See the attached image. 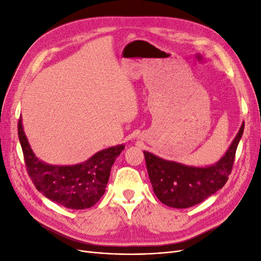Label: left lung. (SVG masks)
Here are the masks:
<instances>
[{"label": "left lung", "instance_id": "obj_1", "mask_svg": "<svg viewBox=\"0 0 261 261\" xmlns=\"http://www.w3.org/2000/svg\"><path fill=\"white\" fill-rule=\"evenodd\" d=\"M243 132L244 123L225 154L211 167H188L144 151L149 178L158 199L169 207L183 209L217 193L231 174Z\"/></svg>", "mask_w": 261, "mask_h": 261}]
</instances>
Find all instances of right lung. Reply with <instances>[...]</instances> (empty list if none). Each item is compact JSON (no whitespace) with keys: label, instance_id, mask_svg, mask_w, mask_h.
<instances>
[{"label":"right lung","instance_id":"add662e5","mask_svg":"<svg viewBox=\"0 0 261 261\" xmlns=\"http://www.w3.org/2000/svg\"><path fill=\"white\" fill-rule=\"evenodd\" d=\"M18 137L28 175L39 192L46 198L68 209L82 210L96 204L106 192L112 165L124 145L110 147L76 165H50L40 161L31 150L21 117Z\"/></svg>","mask_w":261,"mask_h":261}]
</instances>
